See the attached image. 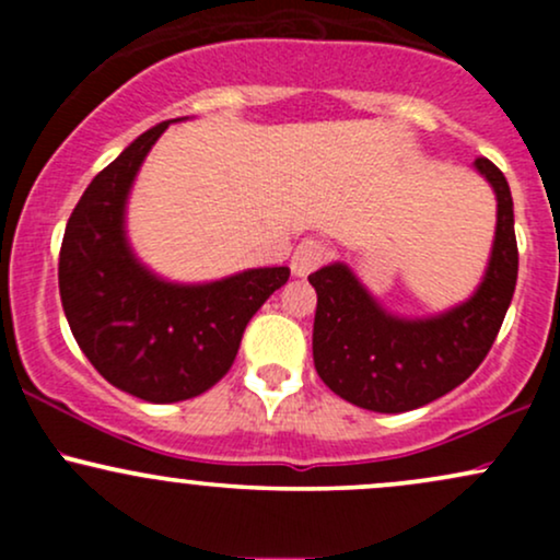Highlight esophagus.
<instances>
[{
	"mask_svg": "<svg viewBox=\"0 0 560 560\" xmlns=\"http://www.w3.org/2000/svg\"><path fill=\"white\" fill-rule=\"evenodd\" d=\"M326 258H329L326 244H320L316 240H302L292 255V273L298 276V279H305L307 273H313L318 266H324Z\"/></svg>",
	"mask_w": 560,
	"mask_h": 560,
	"instance_id": "esophagus-1",
	"label": "esophagus"
}]
</instances>
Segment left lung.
<instances>
[{
  "label": "left lung",
  "instance_id": "obj_1",
  "mask_svg": "<svg viewBox=\"0 0 560 560\" xmlns=\"http://www.w3.org/2000/svg\"><path fill=\"white\" fill-rule=\"evenodd\" d=\"M474 171L492 186L498 223L481 281L464 302L434 316H400L342 260L307 276L318 294L313 363L342 400L376 413H405L464 384L490 352L516 289L518 249L505 176L485 158Z\"/></svg>",
  "mask_w": 560,
  "mask_h": 560
}]
</instances>
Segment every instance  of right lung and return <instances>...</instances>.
<instances>
[{"mask_svg":"<svg viewBox=\"0 0 560 560\" xmlns=\"http://www.w3.org/2000/svg\"><path fill=\"white\" fill-rule=\"evenodd\" d=\"M176 120L152 126L86 186L60 249L62 311L81 352L113 387L144 402H178L226 376L249 318L289 268H247L184 284L133 253L126 213L152 144Z\"/></svg>","mask_w":560,"mask_h":560,"instance_id":"add662e5","label":"right lung"}]
</instances>
